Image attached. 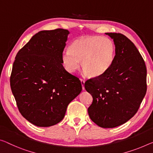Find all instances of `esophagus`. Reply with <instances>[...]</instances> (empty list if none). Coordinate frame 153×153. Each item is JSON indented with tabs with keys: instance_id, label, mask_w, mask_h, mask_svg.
<instances>
[{
	"instance_id": "esophagus-1",
	"label": "esophagus",
	"mask_w": 153,
	"mask_h": 153,
	"mask_svg": "<svg viewBox=\"0 0 153 153\" xmlns=\"http://www.w3.org/2000/svg\"><path fill=\"white\" fill-rule=\"evenodd\" d=\"M80 82H81V84L82 86V89L84 90L85 88H84V83H85V80L83 79H80Z\"/></svg>"
}]
</instances>
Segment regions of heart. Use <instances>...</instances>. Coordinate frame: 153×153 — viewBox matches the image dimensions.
I'll return each instance as SVG.
<instances>
[{
	"label": "heart",
	"instance_id": "obj_1",
	"mask_svg": "<svg viewBox=\"0 0 153 153\" xmlns=\"http://www.w3.org/2000/svg\"><path fill=\"white\" fill-rule=\"evenodd\" d=\"M116 56V45L111 39L99 35L84 36L77 39L70 48L62 53L61 60L68 71L74 72L79 67V60L85 73L98 77L107 72Z\"/></svg>",
	"mask_w": 153,
	"mask_h": 153
}]
</instances>
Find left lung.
<instances>
[{
  "label": "left lung",
  "mask_w": 153,
  "mask_h": 153,
  "mask_svg": "<svg viewBox=\"0 0 153 153\" xmlns=\"http://www.w3.org/2000/svg\"><path fill=\"white\" fill-rule=\"evenodd\" d=\"M116 45L110 69L84 83L93 97L88 115L96 125L114 128L134 116L146 93V67L131 41L120 33H107Z\"/></svg>",
  "instance_id": "1"
}]
</instances>
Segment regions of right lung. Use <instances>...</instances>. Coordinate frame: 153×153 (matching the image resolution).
<instances>
[{
  "mask_svg": "<svg viewBox=\"0 0 153 153\" xmlns=\"http://www.w3.org/2000/svg\"><path fill=\"white\" fill-rule=\"evenodd\" d=\"M69 34L62 28L40 31L19 50L13 62L12 93L21 114L37 127L60 122L69 103L82 91L78 77L62 65Z\"/></svg>",
  "mask_w": 153,
  "mask_h": 153,
  "instance_id": "obj_1",
  "label": "right lung"
}]
</instances>
